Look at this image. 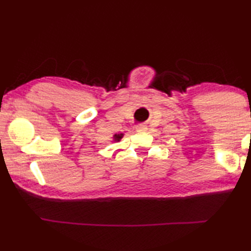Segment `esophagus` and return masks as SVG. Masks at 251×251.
<instances>
[{"label": "esophagus", "instance_id": "34e87169", "mask_svg": "<svg viewBox=\"0 0 251 251\" xmlns=\"http://www.w3.org/2000/svg\"><path fill=\"white\" fill-rule=\"evenodd\" d=\"M136 130H137L138 132L146 131V130H147V126H146V124H139V125H137V126H136Z\"/></svg>", "mask_w": 251, "mask_h": 251}]
</instances>
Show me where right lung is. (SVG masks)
I'll return each instance as SVG.
<instances>
[{"instance_id": "1", "label": "right lung", "mask_w": 251, "mask_h": 251, "mask_svg": "<svg viewBox=\"0 0 251 251\" xmlns=\"http://www.w3.org/2000/svg\"><path fill=\"white\" fill-rule=\"evenodd\" d=\"M113 138H114L115 141H120V140L122 139V138H123V134H119V135L116 134V135H114Z\"/></svg>"}]
</instances>
